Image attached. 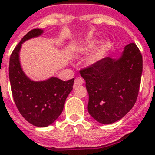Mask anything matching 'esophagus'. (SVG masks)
Segmentation results:
<instances>
[{
  "mask_svg": "<svg viewBox=\"0 0 155 155\" xmlns=\"http://www.w3.org/2000/svg\"><path fill=\"white\" fill-rule=\"evenodd\" d=\"M83 83V79L82 78H77L75 79V82H74V87L79 86V85H82Z\"/></svg>",
  "mask_w": 155,
  "mask_h": 155,
  "instance_id": "34e87169",
  "label": "esophagus"
}]
</instances>
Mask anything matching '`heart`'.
I'll list each match as a JSON object with an SVG mask.
<instances>
[{
  "mask_svg": "<svg viewBox=\"0 0 155 155\" xmlns=\"http://www.w3.org/2000/svg\"><path fill=\"white\" fill-rule=\"evenodd\" d=\"M92 44H88L87 46V50H89L92 48ZM104 54V47H98L97 48H96L93 52L92 53V55L90 56L89 58V61L91 62H97L98 60H100L101 58H102V56Z\"/></svg>",
  "mask_w": 155,
  "mask_h": 155,
  "instance_id": "heart-1",
  "label": "heart"
}]
</instances>
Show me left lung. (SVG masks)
<instances>
[{
	"label": "left lung",
	"instance_id": "obj_1",
	"mask_svg": "<svg viewBox=\"0 0 155 155\" xmlns=\"http://www.w3.org/2000/svg\"><path fill=\"white\" fill-rule=\"evenodd\" d=\"M142 72V55L134 42L125 47L118 60L107 57L81 69L90 115L104 124L121 119L136 103Z\"/></svg>",
	"mask_w": 155,
	"mask_h": 155
}]
</instances>
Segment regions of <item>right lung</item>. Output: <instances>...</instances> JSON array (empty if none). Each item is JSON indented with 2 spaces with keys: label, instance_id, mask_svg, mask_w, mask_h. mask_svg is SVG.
<instances>
[{
  "label": "right lung",
  "instance_id": "obj_1",
  "mask_svg": "<svg viewBox=\"0 0 155 155\" xmlns=\"http://www.w3.org/2000/svg\"><path fill=\"white\" fill-rule=\"evenodd\" d=\"M41 32L40 29L30 31L14 48L10 57L9 78L13 99L20 114L31 124L47 127L62 114L74 78L62 81L51 78L47 81L32 82L23 73L18 58L20 48L25 41Z\"/></svg>",
  "mask_w": 155,
  "mask_h": 155
}]
</instances>
